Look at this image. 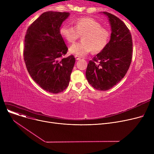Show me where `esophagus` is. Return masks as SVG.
<instances>
[{
    "instance_id": "esophagus-1",
    "label": "esophagus",
    "mask_w": 154,
    "mask_h": 154,
    "mask_svg": "<svg viewBox=\"0 0 154 154\" xmlns=\"http://www.w3.org/2000/svg\"><path fill=\"white\" fill-rule=\"evenodd\" d=\"M75 59H76L77 60H79V59H80L79 56H77V55H75Z\"/></svg>"
}]
</instances>
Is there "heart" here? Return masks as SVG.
Listing matches in <instances>:
<instances>
[{"label":"heart","mask_w":154,"mask_h":154,"mask_svg":"<svg viewBox=\"0 0 154 154\" xmlns=\"http://www.w3.org/2000/svg\"><path fill=\"white\" fill-rule=\"evenodd\" d=\"M74 27L63 24L60 29L62 37L69 44L74 43L82 35V40L70 46L69 52L84 57L92 51L99 53L105 49L110 40L109 30L100 22L90 17H80L74 20Z\"/></svg>","instance_id":"b5f03b06"}]
</instances>
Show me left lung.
<instances>
[{
    "label": "left lung",
    "instance_id": "left-lung-1",
    "mask_svg": "<svg viewBox=\"0 0 154 154\" xmlns=\"http://www.w3.org/2000/svg\"><path fill=\"white\" fill-rule=\"evenodd\" d=\"M109 20L110 40L102 51L97 54L87 65L86 77L94 88L107 91L122 80L131 66L133 43L131 32L116 15L103 12Z\"/></svg>",
    "mask_w": 154,
    "mask_h": 154
}]
</instances>
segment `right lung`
<instances>
[{
    "label": "right lung",
    "mask_w": 154,
    "mask_h": 154,
    "mask_svg": "<svg viewBox=\"0 0 154 154\" xmlns=\"http://www.w3.org/2000/svg\"><path fill=\"white\" fill-rule=\"evenodd\" d=\"M69 12L48 11L29 27L25 36L23 59L30 75L44 90L58 94L68 87L74 66V55L63 56L68 48L60 34Z\"/></svg>",
    "instance_id": "add662e5"
}]
</instances>
